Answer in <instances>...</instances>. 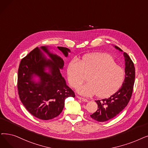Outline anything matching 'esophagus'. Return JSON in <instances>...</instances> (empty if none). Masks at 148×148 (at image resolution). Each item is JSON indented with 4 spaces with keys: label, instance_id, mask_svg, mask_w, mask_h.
I'll use <instances>...</instances> for the list:
<instances>
[{
    "label": "esophagus",
    "instance_id": "34e87169",
    "mask_svg": "<svg viewBox=\"0 0 148 148\" xmlns=\"http://www.w3.org/2000/svg\"><path fill=\"white\" fill-rule=\"evenodd\" d=\"M77 97L79 99H80V100H82V101H85V102H88V100L87 99H86L85 98H83L82 97H80V96L77 95Z\"/></svg>",
    "mask_w": 148,
    "mask_h": 148
}]
</instances>
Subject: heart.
I'll return each instance as SVG.
<instances>
[{
    "mask_svg": "<svg viewBox=\"0 0 148 148\" xmlns=\"http://www.w3.org/2000/svg\"><path fill=\"white\" fill-rule=\"evenodd\" d=\"M70 85L77 88L87 77L88 83L78 87L77 91L85 96L96 94L99 97L110 95L121 87L125 78L123 69L108 54L85 56L79 62L73 60L67 68Z\"/></svg>",
    "mask_w": 148,
    "mask_h": 148,
    "instance_id": "1",
    "label": "heart"
}]
</instances>
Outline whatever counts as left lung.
Here are the masks:
<instances>
[{"label":"left lung","instance_id":"8db88e82","mask_svg":"<svg viewBox=\"0 0 148 148\" xmlns=\"http://www.w3.org/2000/svg\"><path fill=\"white\" fill-rule=\"evenodd\" d=\"M114 47L123 51L116 46ZM123 56L125 62V77L123 84L116 92L109 98L95 100L98 109L90 116L96 121L103 122L115 117L124 110L131 99L135 82V67L127 54L123 53Z\"/></svg>","mask_w":148,"mask_h":148}]
</instances>
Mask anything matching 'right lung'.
I'll list each match as a JSON object with an SVG mask.
<instances>
[{
	"mask_svg": "<svg viewBox=\"0 0 148 148\" xmlns=\"http://www.w3.org/2000/svg\"><path fill=\"white\" fill-rule=\"evenodd\" d=\"M57 48L66 57L71 52L67 48ZM63 66V59L51 53L48 46L36 48L22 59L18 70V93L22 104L34 117L53 119L62 112L65 99L75 97L60 73Z\"/></svg>",
	"mask_w": 148,
	"mask_h": 148,
	"instance_id": "obj_1",
	"label": "right lung"
}]
</instances>
